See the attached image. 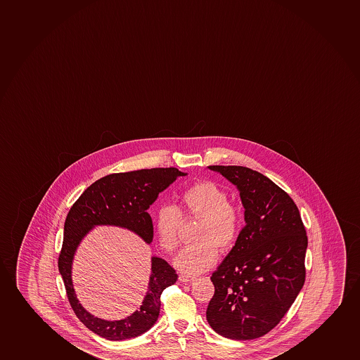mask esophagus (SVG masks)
Instances as JSON below:
<instances>
[{
    "label": "esophagus",
    "instance_id": "34e87169",
    "mask_svg": "<svg viewBox=\"0 0 360 360\" xmlns=\"http://www.w3.org/2000/svg\"><path fill=\"white\" fill-rule=\"evenodd\" d=\"M179 280L181 282H192L195 281V277L188 276V275H185V274H181L180 276H179Z\"/></svg>",
    "mask_w": 360,
    "mask_h": 360
}]
</instances>
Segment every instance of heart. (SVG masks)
Here are the masks:
<instances>
[{
  "instance_id": "obj_1",
  "label": "heart",
  "mask_w": 360,
  "mask_h": 360,
  "mask_svg": "<svg viewBox=\"0 0 360 360\" xmlns=\"http://www.w3.org/2000/svg\"><path fill=\"white\" fill-rule=\"evenodd\" d=\"M182 211L187 216L199 217L195 233L197 243L188 245L175 259L176 268L188 275L205 271L215 264L219 248L227 252L239 234L241 214L228 202L227 192L212 181L197 182L181 197ZM181 211L173 204H162L153 217V228L158 243L167 252H174L180 244L179 226Z\"/></svg>"
}]
</instances>
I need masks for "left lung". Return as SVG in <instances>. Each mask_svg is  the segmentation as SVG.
<instances>
[{
    "instance_id": "left-lung-1",
    "label": "left lung",
    "mask_w": 360,
    "mask_h": 360,
    "mask_svg": "<svg viewBox=\"0 0 360 360\" xmlns=\"http://www.w3.org/2000/svg\"><path fill=\"white\" fill-rule=\"evenodd\" d=\"M240 192L245 227L214 271L207 323L224 338L252 340L276 327L305 282L307 236L293 199L240 165H209Z\"/></svg>"
}]
</instances>
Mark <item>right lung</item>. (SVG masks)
<instances>
[{"label": "right lung", "mask_w": 360, "mask_h": 360, "mask_svg": "<svg viewBox=\"0 0 360 360\" xmlns=\"http://www.w3.org/2000/svg\"><path fill=\"white\" fill-rule=\"evenodd\" d=\"M176 168H153L127 173L109 174L94 182L70 207L63 228V243L58 256V271L63 276L70 306L85 327L110 341H122L144 334L156 323L161 307V294L178 280L165 259L151 257L148 292L141 307L120 321L95 317L79 302L73 282L72 264L82 240L96 226L126 228L141 236L146 244L153 238V219L148 212L162 191L179 176Z\"/></svg>", "instance_id": "1"}]
</instances>
